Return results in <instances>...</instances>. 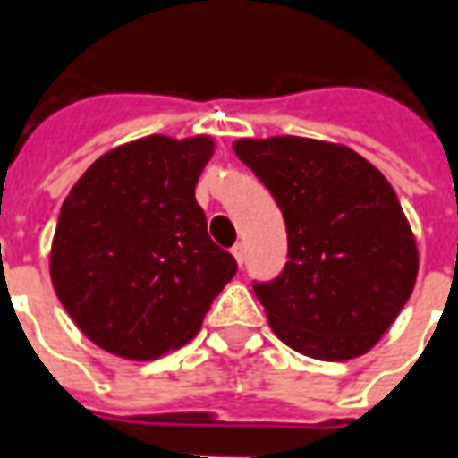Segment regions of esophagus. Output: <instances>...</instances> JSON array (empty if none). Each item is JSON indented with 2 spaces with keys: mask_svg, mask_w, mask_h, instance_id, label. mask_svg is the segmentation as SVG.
I'll return each instance as SVG.
<instances>
[{
  "mask_svg": "<svg viewBox=\"0 0 458 458\" xmlns=\"http://www.w3.org/2000/svg\"><path fill=\"white\" fill-rule=\"evenodd\" d=\"M232 255H234V259L239 262V267H242V265H244V255H247V252H244V244H242V242H237V244L232 247Z\"/></svg>",
  "mask_w": 458,
  "mask_h": 458,
  "instance_id": "34e87169",
  "label": "esophagus"
}]
</instances>
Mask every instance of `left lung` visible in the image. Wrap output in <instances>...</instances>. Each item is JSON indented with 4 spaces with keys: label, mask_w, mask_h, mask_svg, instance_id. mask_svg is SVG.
Here are the masks:
<instances>
[{
    "label": "left lung",
    "mask_w": 458,
    "mask_h": 458,
    "mask_svg": "<svg viewBox=\"0 0 458 458\" xmlns=\"http://www.w3.org/2000/svg\"><path fill=\"white\" fill-rule=\"evenodd\" d=\"M288 229V262L255 283L275 336L324 361L369 352L408 303L418 247L393 185L354 150L308 140H239Z\"/></svg>",
    "instance_id": "1"
}]
</instances>
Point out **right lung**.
<instances>
[{
  "mask_svg": "<svg viewBox=\"0 0 458 458\" xmlns=\"http://www.w3.org/2000/svg\"><path fill=\"white\" fill-rule=\"evenodd\" d=\"M211 155L206 134H150L101 155L63 201L53 288L104 352L148 361L183 346L237 273L196 203Z\"/></svg>",
  "mask_w": 458,
  "mask_h": 458,
  "instance_id": "add662e5",
  "label": "right lung"
}]
</instances>
